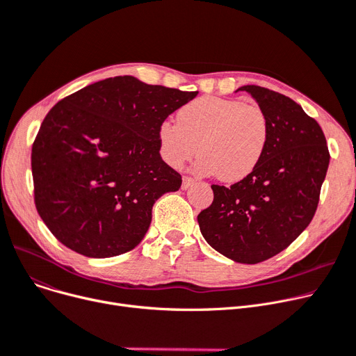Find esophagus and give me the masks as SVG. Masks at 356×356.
I'll use <instances>...</instances> for the list:
<instances>
[{
	"label": "esophagus",
	"instance_id": "esophagus-1",
	"mask_svg": "<svg viewBox=\"0 0 356 356\" xmlns=\"http://www.w3.org/2000/svg\"><path fill=\"white\" fill-rule=\"evenodd\" d=\"M194 182H195V179L193 177H188V175L182 177V188H184V190H186L188 186H191Z\"/></svg>",
	"mask_w": 356,
	"mask_h": 356
}]
</instances>
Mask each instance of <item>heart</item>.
Masks as SVG:
<instances>
[{
  "label": "heart",
  "instance_id": "b5f03b06",
  "mask_svg": "<svg viewBox=\"0 0 356 356\" xmlns=\"http://www.w3.org/2000/svg\"><path fill=\"white\" fill-rule=\"evenodd\" d=\"M270 136V122L256 103L202 96L177 112V124L165 120L158 129L159 151L178 168L198 154L197 170L222 182H238L260 163Z\"/></svg>",
  "mask_w": 356,
  "mask_h": 356
}]
</instances>
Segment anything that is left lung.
<instances>
[{
  "mask_svg": "<svg viewBox=\"0 0 356 356\" xmlns=\"http://www.w3.org/2000/svg\"><path fill=\"white\" fill-rule=\"evenodd\" d=\"M270 122L266 152L247 178L213 184L214 200L197 220L205 241L237 263L256 264L283 252L316 213L329 166L319 123L295 100L247 85Z\"/></svg>",
  "mask_w": 356,
  "mask_h": 356,
  "instance_id": "obj_1",
  "label": "left lung"
}]
</instances>
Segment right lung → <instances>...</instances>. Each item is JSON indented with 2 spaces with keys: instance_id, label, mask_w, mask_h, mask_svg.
<instances>
[{
  "instance_id": "right-lung-1",
  "label": "right lung",
  "mask_w": 356,
  "mask_h": 356,
  "mask_svg": "<svg viewBox=\"0 0 356 356\" xmlns=\"http://www.w3.org/2000/svg\"><path fill=\"white\" fill-rule=\"evenodd\" d=\"M198 92L104 79L57 102L31 149L34 204L73 252L106 259L146 234L152 205L182 178L159 154L158 129Z\"/></svg>"
}]
</instances>
